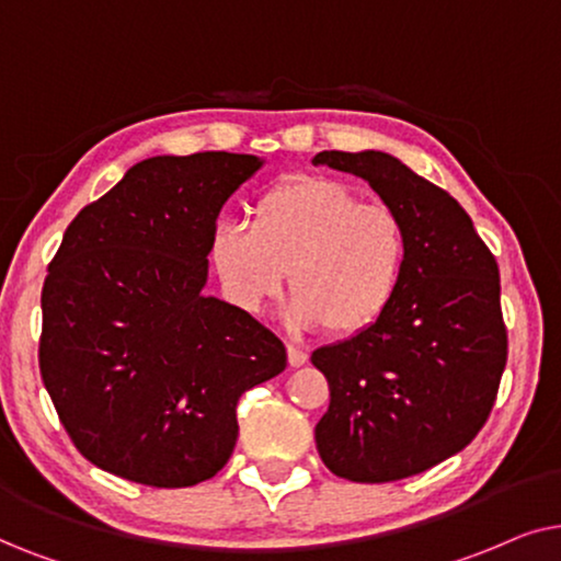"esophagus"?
Wrapping results in <instances>:
<instances>
[{"instance_id": "1", "label": "esophagus", "mask_w": 561, "mask_h": 561, "mask_svg": "<svg viewBox=\"0 0 561 561\" xmlns=\"http://www.w3.org/2000/svg\"><path fill=\"white\" fill-rule=\"evenodd\" d=\"M287 358H289V367H302L308 362V351L297 348V346H287Z\"/></svg>"}]
</instances>
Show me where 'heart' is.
<instances>
[{"label": "heart", "instance_id": "1", "mask_svg": "<svg viewBox=\"0 0 561 561\" xmlns=\"http://www.w3.org/2000/svg\"><path fill=\"white\" fill-rule=\"evenodd\" d=\"M210 259L241 308L259 312L289 285L297 325L358 335L385 318L408 264V230L387 203H362L331 176H297L253 205L251 226L220 222Z\"/></svg>", "mask_w": 561, "mask_h": 561}]
</instances>
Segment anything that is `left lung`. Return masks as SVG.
I'll return each mask as SVG.
<instances>
[{
  "label": "left lung",
  "mask_w": 561,
  "mask_h": 561,
  "mask_svg": "<svg viewBox=\"0 0 561 561\" xmlns=\"http://www.w3.org/2000/svg\"><path fill=\"white\" fill-rule=\"evenodd\" d=\"M312 163L367 179L408 230V264L385 318L312 351L331 387L316 425L323 465L351 482H394L480 433L507 362L497 261L457 199L382 151Z\"/></svg>",
  "instance_id": "1"
}]
</instances>
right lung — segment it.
Masks as SVG:
<instances>
[{"label":"right lung","instance_id":"right-lung-1","mask_svg":"<svg viewBox=\"0 0 561 561\" xmlns=\"http://www.w3.org/2000/svg\"><path fill=\"white\" fill-rule=\"evenodd\" d=\"M249 153L153 156L66 228L43 285L37 362L66 433L104 472L192 488L228 465L236 405L285 371L249 312L205 297L220 207Z\"/></svg>","mask_w":561,"mask_h":561}]
</instances>
